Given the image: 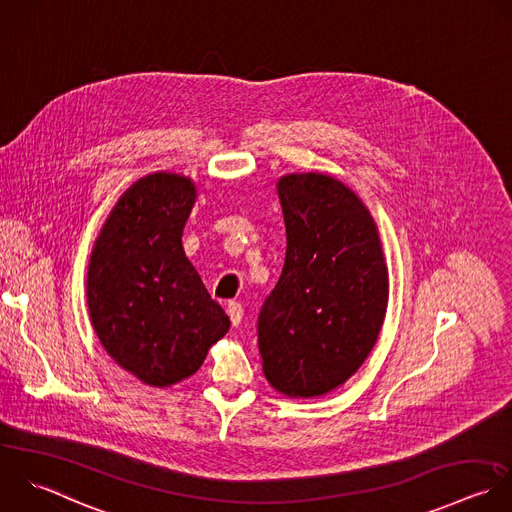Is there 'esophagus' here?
I'll use <instances>...</instances> for the list:
<instances>
[{"mask_svg":"<svg viewBox=\"0 0 512 512\" xmlns=\"http://www.w3.org/2000/svg\"><path fill=\"white\" fill-rule=\"evenodd\" d=\"M227 313H229V319H231V325L233 327H239L241 319H243V305L237 303V301H231L227 305Z\"/></svg>","mask_w":512,"mask_h":512,"instance_id":"obj_1","label":"esophagus"}]
</instances>
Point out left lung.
<instances>
[{
  "label": "left lung",
  "instance_id": "1",
  "mask_svg": "<svg viewBox=\"0 0 512 512\" xmlns=\"http://www.w3.org/2000/svg\"><path fill=\"white\" fill-rule=\"evenodd\" d=\"M277 191L287 253L259 313V353L271 387L309 399L341 387L373 351L389 273L375 219L347 185L291 173Z\"/></svg>",
  "mask_w": 512,
  "mask_h": 512
}]
</instances>
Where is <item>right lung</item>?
<instances>
[{
  "label": "right lung",
  "instance_id": "add662e5",
  "mask_svg": "<svg viewBox=\"0 0 512 512\" xmlns=\"http://www.w3.org/2000/svg\"><path fill=\"white\" fill-rule=\"evenodd\" d=\"M195 197L183 175L135 181L103 223L87 269V307L103 349L159 389L191 377L231 325L181 245Z\"/></svg>",
  "mask_w": 512,
  "mask_h": 512
}]
</instances>
